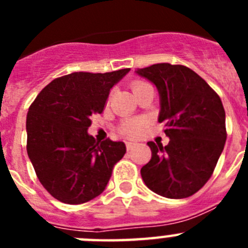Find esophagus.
<instances>
[{"mask_svg":"<svg viewBox=\"0 0 248 248\" xmlns=\"http://www.w3.org/2000/svg\"><path fill=\"white\" fill-rule=\"evenodd\" d=\"M135 146V143H131V141H126V149L128 150H131V149L134 148Z\"/></svg>","mask_w":248,"mask_h":248,"instance_id":"esophagus-1","label":"esophagus"}]
</instances>
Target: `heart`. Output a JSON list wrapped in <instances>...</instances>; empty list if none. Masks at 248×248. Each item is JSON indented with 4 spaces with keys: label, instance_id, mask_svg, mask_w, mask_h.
Wrapping results in <instances>:
<instances>
[{
    "label": "heart",
    "instance_id": "1",
    "mask_svg": "<svg viewBox=\"0 0 248 248\" xmlns=\"http://www.w3.org/2000/svg\"><path fill=\"white\" fill-rule=\"evenodd\" d=\"M148 85L146 83L143 82H135L133 83V91H138V89L143 88ZM146 124V119L144 118H134V119H129L125 120V122L123 123L122 128H120V131H122L123 134L126 135L129 138H137L139 137L141 130H143L144 125Z\"/></svg>",
    "mask_w": 248,
    "mask_h": 248
}]
</instances>
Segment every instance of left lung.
<instances>
[{
	"mask_svg": "<svg viewBox=\"0 0 248 248\" xmlns=\"http://www.w3.org/2000/svg\"><path fill=\"white\" fill-rule=\"evenodd\" d=\"M135 73L156 87L159 123L166 146L149 141L151 159L140 170L151 191L168 199L189 198L207 183L226 143V119L216 92L192 69L157 63Z\"/></svg>",
	"mask_w": 248,
	"mask_h": 248,
	"instance_id": "left-lung-1",
	"label": "left lung"
}]
</instances>
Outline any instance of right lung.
<instances>
[{"instance_id": "right-lung-1", "label": "right lung", "mask_w": 248, "mask_h": 248, "mask_svg": "<svg viewBox=\"0 0 248 248\" xmlns=\"http://www.w3.org/2000/svg\"><path fill=\"white\" fill-rule=\"evenodd\" d=\"M130 68L109 73L76 72L52 80L27 114V154L38 180L54 199L69 205L102 194L114 165L124 156L123 141H98L88 134L110 89Z\"/></svg>"}]
</instances>
